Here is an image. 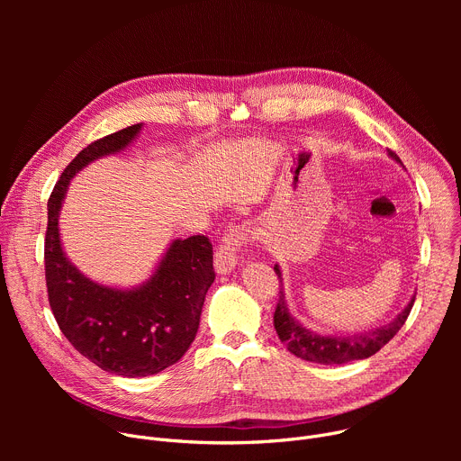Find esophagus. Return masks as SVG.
Here are the masks:
<instances>
[{
	"mask_svg": "<svg viewBox=\"0 0 461 461\" xmlns=\"http://www.w3.org/2000/svg\"><path fill=\"white\" fill-rule=\"evenodd\" d=\"M244 240L246 233L240 228H230L224 233L213 260V268L217 276H228L233 272V268L237 267V251Z\"/></svg>",
	"mask_w": 461,
	"mask_h": 461,
	"instance_id": "1",
	"label": "esophagus"
}]
</instances>
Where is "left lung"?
I'll use <instances>...</instances> for the list:
<instances>
[{"mask_svg":"<svg viewBox=\"0 0 461 461\" xmlns=\"http://www.w3.org/2000/svg\"><path fill=\"white\" fill-rule=\"evenodd\" d=\"M386 155L398 162L403 167V162L400 157L392 151H386ZM281 290H279V303L274 313V326L277 330L279 339L286 345V348L310 363H321V365H345L357 359H366L379 352L393 336L400 332V328L405 324L412 304L416 301V294L411 297L407 306L393 317L386 324H379L377 328H372L368 332H357V334H321L313 332L306 328L295 315L290 312L288 299L285 294V279L283 270L279 265L274 267Z\"/></svg>","mask_w":461,"mask_h":461,"instance_id":"obj_1","label":"left lung"}]
</instances>
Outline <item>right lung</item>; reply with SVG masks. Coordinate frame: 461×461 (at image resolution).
<instances>
[{
  "label": "right lung",
  "mask_w": 461,
  "mask_h": 461,
  "mask_svg": "<svg viewBox=\"0 0 461 461\" xmlns=\"http://www.w3.org/2000/svg\"><path fill=\"white\" fill-rule=\"evenodd\" d=\"M142 129L144 123L129 125L82 149L47 204L45 281L54 319L84 357L122 377L158 374L187 352L215 281L213 248L204 235L173 239L151 276L131 288L93 281L63 249L59 213L71 180L95 160L133 146Z\"/></svg>",
  "instance_id": "1"
}]
</instances>
